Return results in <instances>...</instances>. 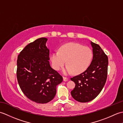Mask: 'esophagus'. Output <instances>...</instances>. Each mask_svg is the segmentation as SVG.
<instances>
[{"instance_id": "1", "label": "esophagus", "mask_w": 123, "mask_h": 123, "mask_svg": "<svg viewBox=\"0 0 123 123\" xmlns=\"http://www.w3.org/2000/svg\"><path fill=\"white\" fill-rule=\"evenodd\" d=\"M63 81H67L68 80V79H69L68 78L65 77H63Z\"/></svg>"}]
</instances>
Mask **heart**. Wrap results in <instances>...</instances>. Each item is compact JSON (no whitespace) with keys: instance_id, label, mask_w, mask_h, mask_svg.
<instances>
[{"instance_id":"heart-1","label":"heart","mask_w":123,"mask_h":123,"mask_svg":"<svg viewBox=\"0 0 123 123\" xmlns=\"http://www.w3.org/2000/svg\"><path fill=\"white\" fill-rule=\"evenodd\" d=\"M92 57V51L90 48L78 43H69L60 47L59 52L52 53L51 61L55 70L61 69L67 62L64 74L74 72L75 74H80L89 67Z\"/></svg>"}]
</instances>
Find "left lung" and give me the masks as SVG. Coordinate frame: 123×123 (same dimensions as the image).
I'll use <instances>...</instances> for the list:
<instances>
[{
    "label": "left lung",
    "mask_w": 123,
    "mask_h": 123,
    "mask_svg": "<svg viewBox=\"0 0 123 123\" xmlns=\"http://www.w3.org/2000/svg\"><path fill=\"white\" fill-rule=\"evenodd\" d=\"M93 59L85 71L71 78L75 84L71 92L75 100L87 103L95 99L105 86L107 77L108 59L100 46L91 42Z\"/></svg>",
    "instance_id": "1"
}]
</instances>
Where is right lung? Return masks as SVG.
<instances>
[{
    "instance_id": "add662e5",
    "label": "right lung",
    "mask_w": 123,
    "mask_h": 123,
    "mask_svg": "<svg viewBox=\"0 0 123 123\" xmlns=\"http://www.w3.org/2000/svg\"><path fill=\"white\" fill-rule=\"evenodd\" d=\"M47 41L42 37L28 44L17 60V78L20 89L28 99L39 104L51 101L56 95V86L63 81L49 64Z\"/></svg>"
}]
</instances>
